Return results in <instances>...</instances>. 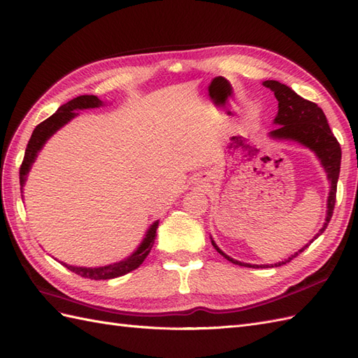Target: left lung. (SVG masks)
Returning <instances> with one entry per match:
<instances>
[{"instance_id": "1", "label": "left lung", "mask_w": 358, "mask_h": 358, "mask_svg": "<svg viewBox=\"0 0 358 358\" xmlns=\"http://www.w3.org/2000/svg\"><path fill=\"white\" fill-rule=\"evenodd\" d=\"M264 87L270 88L274 97L279 101V110L278 115L274 118V124L278 126L275 130H271L268 136L275 141H292L297 142V144L309 148L315 152V156L320 159L321 166L324 168L327 178L330 182V193L329 199H327V216L322 228L318 231V234L312 238L316 240L321 234L329 227L330 219L333 216L334 210V202H336V189H338V180H339V172H341V159H342V150L338 139L334 138L333 131L330 130L329 121L325 118V114L322 109L313 103V101L306 100L300 97L295 91L285 84H280L279 80H264ZM309 241L306 246H303L299 252H295L288 259H285L278 264H270V265H252L228 257L227 253L222 252L214 240L211 238L213 248L216 249L223 258H227L232 264L241 265V267H253V268H268V267H280V265L289 262L292 258L299 257V255L310 246Z\"/></svg>"}]
</instances>
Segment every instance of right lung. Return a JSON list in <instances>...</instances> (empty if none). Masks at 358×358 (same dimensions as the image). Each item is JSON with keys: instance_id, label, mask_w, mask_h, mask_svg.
Listing matches in <instances>:
<instances>
[{"instance_id": "right-lung-1", "label": "right lung", "mask_w": 358, "mask_h": 358, "mask_svg": "<svg viewBox=\"0 0 358 358\" xmlns=\"http://www.w3.org/2000/svg\"><path fill=\"white\" fill-rule=\"evenodd\" d=\"M103 105H105L103 101H101L97 96H88V94L79 96L73 100L67 101L66 105L59 106L54 115H50L43 122H40V124L34 129L31 138H29V141H28L24 162H22V165H20V169H19L20 193H24L22 190H24V186H25L28 172H29V169H31L33 163L36 162V157L38 156L40 150H42L43 145L46 144V141L54 134H57V130H59L61 127L66 126L70 120H73L75 117H78L79 112H76V110L100 108ZM157 227H159V220H156L148 228V231L145 232V237H144V240L141 241L138 249L134 253H131L130 257L124 258L122 261L109 264V265H103V267H76V265H69L66 262H61V264H63L64 267H67L70 271H73L78 275H80V278L91 279V280H108V279L120 278V275H124L130 271L136 270L139 265L144 262V259L148 257V253L152 248V244H155V240H156V236H157V234H156Z\"/></svg>"}]
</instances>
